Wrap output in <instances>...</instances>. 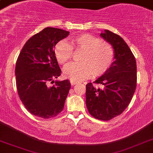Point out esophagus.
<instances>
[{
    "instance_id": "34e87169",
    "label": "esophagus",
    "mask_w": 153,
    "mask_h": 153,
    "mask_svg": "<svg viewBox=\"0 0 153 153\" xmlns=\"http://www.w3.org/2000/svg\"><path fill=\"white\" fill-rule=\"evenodd\" d=\"M70 83H71V85H76V84H78V81H73V80H71V81H70Z\"/></svg>"
}]
</instances>
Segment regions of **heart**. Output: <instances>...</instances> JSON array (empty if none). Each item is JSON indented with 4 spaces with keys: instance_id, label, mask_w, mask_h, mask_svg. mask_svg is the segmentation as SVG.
Returning a JSON list of instances; mask_svg holds the SVG:
<instances>
[{
    "instance_id": "1",
    "label": "heart",
    "mask_w": 153,
    "mask_h": 153,
    "mask_svg": "<svg viewBox=\"0 0 153 153\" xmlns=\"http://www.w3.org/2000/svg\"><path fill=\"white\" fill-rule=\"evenodd\" d=\"M75 51H83L80 62L72 63L64 68V75L73 81H80L94 75H103L111 67L114 60V49L110 44L91 34H82L70 39V43L60 41L54 48L56 60L65 65L71 59Z\"/></svg>"
}]
</instances>
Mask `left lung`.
I'll list each match as a JSON object with an SVG mask.
<instances>
[{"label":"left lung","mask_w":153,"mask_h":153,"mask_svg":"<svg viewBox=\"0 0 153 153\" xmlns=\"http://www.w3.org/2000/svg\"><path fill=\"white\" fill-rule=\"evenodd\" d=\"M100 36L112 45L115 61L94 84L87 83L85 104L94 117L109 120L120 115L131 102L137 87V63L121 37L108 30ZM97 84L103 88H98Z\"/></svg>","instance_id":"1"}]
</instances>
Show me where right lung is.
<instances>
[{
    "instance_id": "right-lung-1",
    "label": "right lung",
    "mask_w": 153,
    "mask_h": 153,
    "mask_svg": "<svg viewBox=\"0 0 153 153\" xmlns=\"http://www.w3.org/2000/svg\"><path fill=\"white\" fill-rule=\"evenodd\" d=\"M69 34L59 28L46 27L26 42L16 60L18 94L25 108L37 117L51 118L64 109L71 85L68 80H53L61 75L53 48Z\"/></svg>"
}]
</instances>
